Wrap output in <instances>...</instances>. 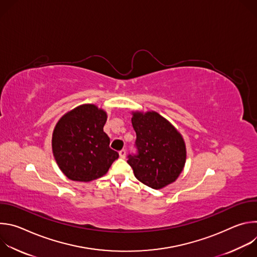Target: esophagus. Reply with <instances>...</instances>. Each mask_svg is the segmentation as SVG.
I'll list each match as a JSON object with an SVG mask.
<instances>
[{"label":"esophagus","instance_id":"34e87169","mask_svg":"<svg viewBox=\"0 0 257 257\" xmlns=\"http://www.w3.org/2000/svg\"><path fill=\"white\" fill-rule=\"evenodd\" d=\"M119 156H120L121 159H125V157H126V151H125V150L120 151V152H119Z\"/></svg>","mask_w":257,"mask_h":257}]
</instances>
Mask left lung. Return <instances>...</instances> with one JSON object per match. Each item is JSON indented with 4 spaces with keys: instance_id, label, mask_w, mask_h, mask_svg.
<instances>
[{
    "instance_id": "obj_1",
    "label": "left lung",
    "mask_w": 257,
    "mask_h": 257,
    "mask_svg": "<svg viewBox=\"0 0 257 257\" xmlns=\"http://www.w3.org/2000/svg\"><path fill=\"white\" fill-rule=\"evenodd\" d=\"M137 155L127 163L144 185L162 189L175 182L186 163V145L181 133L155 111L132 112Z\"/></svg>"
}]
</instances>
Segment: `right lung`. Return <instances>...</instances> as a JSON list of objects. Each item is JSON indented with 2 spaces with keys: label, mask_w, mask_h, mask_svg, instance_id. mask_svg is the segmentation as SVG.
<instances>
[{
  "label": "right lung",
  "mask_w": 257,
  "mask_h": 257,
  "mask_svg": "<svg viewBox=\"0 0 257 257\" xmlns=\"http://www.w3.org/2000/svg\"><path fill=\"white\" fill-rule=\"evenodd\" d=\"M106 112L92 103L71 109L55 126L53 155L62 173L70 180L89 182L105 175L119 154L109 149L103 132Z\"/></svg>",
  "instance_id": "add662e5"
}]
</instances>
